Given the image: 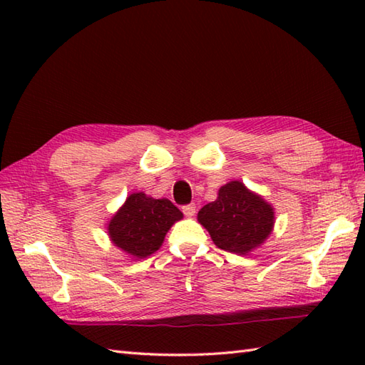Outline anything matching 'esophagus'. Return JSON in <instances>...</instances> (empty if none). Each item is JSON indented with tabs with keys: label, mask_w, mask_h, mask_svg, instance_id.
Returning <instances> with one entry per match:
<instances>
[{
	"label": "esophagus",
	"mask_w": 365,
	"mask_h": 365,
	"mask_svg": "<svg viewBox=\"0 0 365 365\" xmlns=\"http://www.w3.org/2000/svg\"><path fill=\"white\" fill-rule=\"evenodd\" d=\"M182 212L185 213V216H188V218H191V216H195V213H196V205L195 204L183 205L182 207Z\"/></svg>",
	"instance_id": "esophagus-1"
}]
</instances>
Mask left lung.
Segmentation results:
<instances>
[{"label":"left lung","mask_w":365,"mask_h":365,"mask_svg":"<svg viewBox=\"0 0 365 365\" xmlns=\"http://www.w3.org/2000/svg\"><path fill=\"white\" fill-rule=\"evenodd\" d=\"M197 221L220 250L247 254L271 234L274 210L242 182L234 180L220 188L216 200L200 208Z\"/></svg>","instance_id":"1"}]
</instances>
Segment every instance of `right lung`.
<instances>
[{
    "mask_svg": "<svg viewBox=\"0 0 365 365\" xmlns=\"http://www.w3.org/2000/svg\"><path fill=\"white\" fill-rule=\"evenodd\" d=\"M182 218L183 213L169 199L133 192L108 222V235L123 252L144 259L160 250L168 230Z\"/></svg>",
    "mask_w": 365,
    "mask_h": 365,
    "instance_id": "1",
    "label": "right lung"
}]
</instances>
